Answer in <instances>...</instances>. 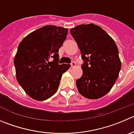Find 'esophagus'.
I'll list each match as a JSON object with an SVG mask.
<instances>
[{
    "instance_id": "obj_1",
    "label": "esophagus",
    "mask_w": 134,
    "mask_h": 134,
    "mask_svg": "<svg viewBox=\"0 0 134 134\" xmlns=\"http://www.w3.org/2000/svg\"><path fill=\"white\" fill-rule=\"evenodd\" d=\"M75 66H76V62H72V63H71V67H72V68H74Z\"/></svg>"
}]
</instances>
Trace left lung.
<instances>
[{
    "instance_id": "1",
    "label": "left lung",
    "mask_w": 134,
    "mask_h": 134,
    "mask_svg": "<svg viewBox=\"0 0 134 134\" xmlns=\"http://www.w3.org/2000/svg\"><path fill=\"white\" fill-rule=\"evenodd\" d=\"M81 52L83 74L76 80L82 96L97 99L110 91L121 69L118 49L113 38L100 27L81 24L70 30Z\"/></svg>"
}]
</instances>
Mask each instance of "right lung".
Returning a JSON list of instances; mask_svg holds the SVG:
<instances>
[{"instance_id":"1","label":"right lung","mask_w":134,"mask_h":134,"mask_svg":"<svg viewBox=\"0 0 134 134\" xmlns=\"http://www.w3.org/2000/svg\"><path fill=\"white\" fill-rule=\"evenodd\" d=\"M67 34V28L46 25L28 34L19 44L14 59L16 79L32 99L40 101L53 96L62 74L70 67L57 63L58 51ZM51 58H54L52 62Z\"/></svg>"}]
</instances>
